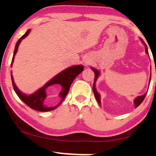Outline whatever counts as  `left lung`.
Wrapping results in <instances>:
<instances>
[{"mask_svg":"<svg viewBox=\"0 0 156 156\" xmlns=\"http://www.w3.org/2000/svg\"><path fill=\"white\" fill-rule=\"evenodd\" d=\"M143 43L145 44V43L143 41ZM145 45H146V44H145ZM146 53L149 54V52H148V48H147V46H146ZM92 70L94 71V75H95L94 81V84H93V92H94V97H95V98H96L97 101H98V104H101V98H100V95L98 94V93L97 92L96 89H95V81H96L98 77L99 76V72H98V70H96V69H92ZM150 80H151V77H150ZM149 82H150V81H149ZM146 94H143V95H142V96H140V97H138V98H136L135 101H134L135 107H138V106L140 105V104H141L142 102H143V100H144L145 98H146Z\"/></svg>","mask_w":156,"mask_h":156,"instance_id":"8db88e82","label":"left lung"}]
</instances>
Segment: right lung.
I'll return each instance as SVG.
<instances>
[{"label": "right lung", "mask_w": 156, "mask_h": 156, "mask_svg": "<svg viewBox=\"0 0 156 156\" xmlns=\"http://www.w3.org/2000/svg\"><path fill=\"white\" fill-rule=\"evenodd\" d=\"M30 30H28L26 32L25 34L23 36H22L20 37L19 40L16 42V46H15L14 52H13V58H12L11 64H10V67L12 66V63H13V58H14L15 54L16 53V51L18 49V46L19 44L20 43L21 40L23 39L26 37L27 35L29 34ZM84 70V66H72V67H69L68 69H66V70H64L63 72H62L61 73H59L58 75H57L56 76L54 77L52 79H51L50 81L48 83H46L43 87H41L40 89H39L38 90H36L35 93L32 94L27 95L25 94H23L19 89L17 88V87L15 84L14 81H13V75H11V81H12V84H13V90H15L16 94H17V96L20 98V100L22 101H23L27 106L30 107V108L33 109V110H39V111H50V110H54L56 107H58V106H59V104L58 105L55 106L52 108H47L43 104V101L46 97L45 94V89L46 87L52 85L55 83H58L62 86V90L60 93V96L62 98V101L65 99L66 96L67 95V94L69 93V88H70V86L72 84V81H74L75 78L81 73L82 71Z\"/></svg>", "instance_id": "1"}]
</instances>
